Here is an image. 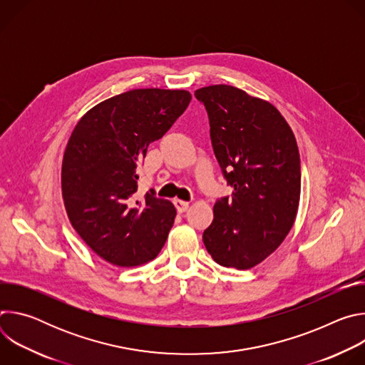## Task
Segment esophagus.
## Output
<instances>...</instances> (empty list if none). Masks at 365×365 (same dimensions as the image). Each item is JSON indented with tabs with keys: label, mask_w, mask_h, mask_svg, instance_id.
<instances>
[{
	"label": "esophagus",
	"mask_w": 365,
	"mask_h": 365,
	"mask_svg": "<svg viewBox=\"0 0 365 365\" xmlns=\"http://www.w3.org/2000/svg\"><path fill=\"white\" fill-rule=\"evenodd\" d=\"M173 203H175V206H176V210H178V212H179V214H182V212L187 211L189 202H186V200H180V199H175V200H173Z\"/></svg>",
	"instance_id": "esophagus-1"
}]
</instances>
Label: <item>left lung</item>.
<instances>
[{
    "mask_svg": "<svg viewBox=\"0 0 365 365\" xmlns=\"http://www.w3.org/2000/svg\"><path fill=\"white\" fill-rule=\"evenodd\" d=\"M210 118L215 158L231 196L214 205L202 240L224 267L262 263L293 227L300 197V158L294 134L270 102L230 85L195 91Z\"/></svg>",
    "mask_w": 365,
    "mask_h": 365,
    "instance_id": "1",
    "label": "left lung"
}]
</instances>
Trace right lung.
<instances>
[{
	"instance_id": "right-lung-1",
	"label": "right lung",
	"mask_w": 365,
	"mask_h": 365,
	"mask_svg": "<svg viewBox=\"0 0 365 365\" xmlns=\"http://www.w3.org/2000/svg\"><path fill=\"white\" fill-rule=\"evenodd\" d=\"M180 89H133L103 101L76 124L62 165V195L72 227L106 262L134 267L158 257L173 225L170 200H135L137 168L187 108Z\"/></svg>"
}]
</instances>
